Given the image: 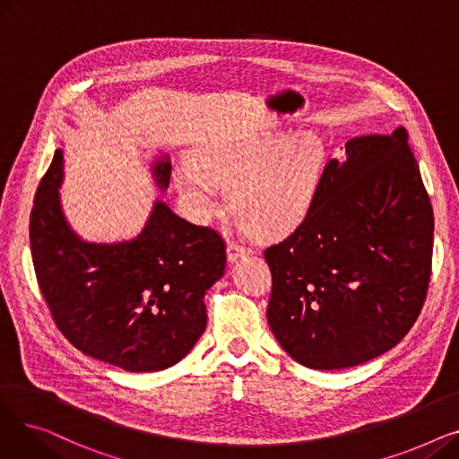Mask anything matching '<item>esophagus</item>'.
<instances>
[{"label":"esophagus","mask_w":459,"mask_h":459,"mask_svg":"<svg viewBox=\"0 0 459 459\" xmlns=\"http://www.w3.org/2000/svg\"><path fill=\"white\" fill-rule=\"evenodd\" d=\"M253 249L244 246L242 242H238V239H229L227 244V256H229V262H236L239 256H246V255H251Z\"/></svg>","instance_id":"obj_1"}]
</instances>
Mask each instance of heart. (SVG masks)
Here are the masks:
<instances>
[{"label": "heart", "instance_id": "heart-1", "mask_svg": "<svg viewBox=\"0 0 459 459\" xmlns=\"http://www.w3.org/2000/svg\"><path fill=\"white\" fill-rule=\"evenodd\" d=\"M325 169L315 134H249L215 137L175 169V187L187 213L208 221L220 210L221 186L234 213L260 236H279L303 221Z\"/></svg>", "mask_w": 459, "mask_h": 459}]
</instances>
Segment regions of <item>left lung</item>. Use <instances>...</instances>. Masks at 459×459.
<instances>
[{
	"mask_svg": "<svg viewBox=\"0 0 459 459\" xmlns=\"http://www.w3.org/2000/svg\"><path fill=\"white\" fill-rule=\"evenodd\" d=\"M431 249L433 210L407 132L350 139L299 227L264 251L281 348L315 370L389 351L420 315Z\"/></svg>",
	"mask_w": 459,
	"mask_h": 459,
	"instance_id": "left-lung-1",
	"label": "left lung"
}]
</instances>
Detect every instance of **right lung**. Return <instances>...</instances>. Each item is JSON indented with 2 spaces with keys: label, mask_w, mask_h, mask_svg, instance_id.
<instances>
[{
  "label": "right lung",
  "mask_w": 459,
  "mask_h": 459,
  "mask_svg": "<svg viewBox=\"0 0 459 459\" xmlns=\"http://www.w3.org/2000/svg\"><path fill=\"white\" fill-rule=\"evenodd\" d=\"M152 177L167 189V156L152 163ZM61 184L57 149L30 220L33 266L56 325L85 355L128 372L177 365L206 329L204 294L225 273L223 238L156 201L134 239L85 242L63 213Z\"/></svg>",
  "instance_id": "obj_1"
}]
</instances>
